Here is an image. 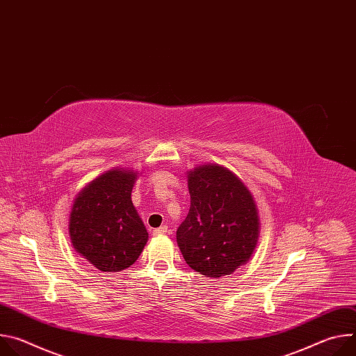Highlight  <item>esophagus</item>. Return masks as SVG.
<instances>
[{
	"mask_svg": "<svg viewBox=\"0 0 356 356\" xmlns=\"http://www.w3.org/2000/svg\"><path fill=\"white\" fill-rule=\"evenodd\" d=\"M166 232H168V227L162 225V227L155 228L154 231H152V235H154V236H161V235H165Z\"/></svg>",
	"mask_w": 356,
	"mask_h": 356,
	"instance_id": "1",
	"label": "esophagus"
}]
</instances>
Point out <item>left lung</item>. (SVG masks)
<instances>
[{"label":"left lung","mask_w":356,"mask_h":356,"mask_svg":"<svg viewBox=\"0 0 356 356\" xmlns=\"http://www.w3.org/2000/svg\"><path fill=\"white\" fill-rule=\"evenodd\" d=\"M187 184L190 210L176 232L186 264L207 277L234 273L259 241L255 198L235 173L217 163L188 170Z\"/></svg>","instance_id":"1"}]
</instances>
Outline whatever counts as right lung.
Instances as JSON below:
<instances>
[{
	"instance_id": "right-lung-1",
	"label": "right lung",
	"mask_w": 356,
	"mask_h": 356,
	"mask_svg": "<svg viewBox=\"0 0 356 356\" xmlns=\"http://www.w3.org/2000/svg\"><path fill=\"white\" fill-rule=\"evenodd\" d=\"M138 175L132 169L114 168L86 184L73 200L72 245L101 272L129 268L147 242V231L131 198Z\"/></svg>"
}]
</instances>
